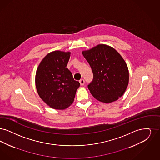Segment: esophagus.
<instances>
[{
  "mask_svg": "<svg viewBox=\"0 0 160 160\" xmlns=\"http://www.w3.org/2000/svg\"><path fill=\"white\" fill-rule=\"evenodd\" d=\"M79 82H80L81 85H83L84 83H85V81L82 79H81V80L79 81Z\"/></svg>",
  "mask_w": 160,
  "mask_h": 160,
  "instance_id": "1",
  "label": "esophagus"
}]
</instances>
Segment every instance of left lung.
Returning a JSON list of instances; mask_svg holds the SVG:
<instances>
[{
    "label": "left lung",
    "instance_id": "8db88e82",
    "mask_svg": "<svg viewBox=\"0 0 160 160\" xmlns=\"http://www.w3.org/2000/svg\"><path fill=\"white\" fill-rule=\"evenodd\" d=\"M82 53L93 73V80L88 85L91 94L104 103L117 100L129 82L128 69L122 56L105 44H98Z\"/></svg>",
    "mask_w": 160,
    "mask_h": 160
}]
</instances>
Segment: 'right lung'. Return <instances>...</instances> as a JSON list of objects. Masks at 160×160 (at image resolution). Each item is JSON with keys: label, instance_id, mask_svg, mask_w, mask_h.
Here are the masks:
<instances>
[{"label": "right lung", "instance_id": "add662e5", "mask_svg": "<svg viewBox=\"0 0 160 160\" xmlns=\"http://www.w3.org/2000/svg\"><path fill=\"white\" fill-rule=\"evenodd\" d=\"M70 57L69 51L51 52L42 59L36 70L37 92L42 100L54 109L64 110L72 104L80 86L66 68Z\"/></svg>", "mask_w": 160, "mask_h": 160}]
</instances>
